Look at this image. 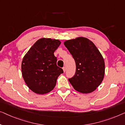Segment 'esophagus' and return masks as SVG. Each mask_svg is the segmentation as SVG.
I'll return each instance as SVG.
<instances>
[{"label": "esophagus", "mask_w": 125, "mask_h": 125, "mask_svg": "<svg viewBox=\"0 0 125 125\" xmlns=\"http://www.w3.org/2000/svg\"><path fill=\"white\" fill-rule=\"evenodd\" d=\"M63 72H64V73H65V72H66V67H63Z\"/></svg>", "instance_id": "1"}]
</instances>
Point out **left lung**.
Returning <instances> with one entry per match:
<instances>
[{
    "label": "left lung",
    "mask_w": 125,
    "mask_h": 125,
    "mask_svg": "<svg viewBox=\"0 0 125 125\" xmlns=\"http://www.w3.org/2000/svg\"><path fill=\"white\" fill-rule=\"evenodd\" d=\"M64 45L76 63V72L68 79L70 83L83 94L94 91L104 76L105 63L101 53L92 41L84 37L68 40Z\"/></svg>",
    "instance_id": "8db88e82"
}]
</instances>
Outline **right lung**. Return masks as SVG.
Returning a JSON list of instances; mask_svg holds the SVG:
<instances>
[{
  "label": "right lung",
  "mask_w": 125,
  "mask_h": 125,
  "mask_svg": "<svg viewBox=\"0 0 125 125\" xmlns=\"http://www.w3.org/2000/svg\"><path fill=\"white\" fill-rule=\"evenodd\" d=\"M60 41L41 38L24 56L21 64L22 75L28 87L37 94H47L55 87L58 77L63 73L57 65L54 52Z\"/></svg>",
  "instance_id": "1"
}]
</instances>
